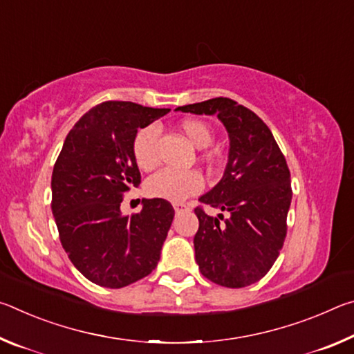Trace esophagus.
<instances>
[{"label":"esophagus","mask_w":354,"mask_h":354,"mask_svg":"<svg viewBox=\"0 0 354 354\" xmlns=\"http://www.w3.org/2000/svg\"><path fill=\"white\" fill-rule=\"evenodd\" d=\"M173 207H175V212L176 214H181L184 211H189V206L184 205V203H175V205H173Z\"/></svg>","instance_id":"1"}]
</instances>
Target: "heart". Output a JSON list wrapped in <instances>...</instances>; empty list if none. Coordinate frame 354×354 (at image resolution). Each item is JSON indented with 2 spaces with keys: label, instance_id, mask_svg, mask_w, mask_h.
Segmentation results:
<instances>
[{
  "label": "heart",
  "instance_id": "heart-1",
  "mask_svg": "<svg viewBox=\"0 0 354 354\" xmlns=\"http://www.w3.org/2000/svg\"><path fill=\"white\" fill-rule=\"evenodd\" d=\"M179 129L187 137L192 145L196 148H206L212 143L214 134L209 124L196 118H187L179 124ZM159 128L156 124L140 129L137 133L133 153L137 165L142 170H153L159 164ZM203 176L198 171H176L160 170L147 181V194L153 198H162L167 201L179 203L203 190Z\"/></svg>",
  "mask_w": 354,
  "mask_h": 354
}]
</instances>
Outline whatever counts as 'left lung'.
Wrapping results in <instances>:
<instances>
[{
  "instance_id": "8db88e82",
  "label": "left lung",
  "mask_w": 354,
  "mask_h": 354,
  "mask_svg": "<svg viewBox=\"0 0 354 354\" xmlns=\"http://www.w3.org/2000/svg\"><path fill=\"white\" fill-rule=\"evenodd\" d=\"M196 115H217L230 137L220 183L200 196L203 205L226 212L217 217L195 209L194 237L203 277L231 289L257 283L279 256L292 201L290 171L272 131L253 111L230 98L176 107Z\"/></svg>"
}]
</instances>
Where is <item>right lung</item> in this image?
<instances>
[{
  "label": "right lung",
  "mask_w": 354,
  "mask_h": 354,
  "mask_svg": "<svg viewBox=\"0 0 354 354\" xmlns=\"http://www.w3.org/2000/svg\"><path fill=\"white\" fill-rule=\"evenodd\" d=\"M170 109L106 101L80 118L53 169L51 211L70 261L92 283L120 289L151 273L160 259L175 209L142 200V211H120L123 195L140 184L133 153L139 128Z\"/></svg>",
  "instance_id": "add662e5"
}]
</instances>
